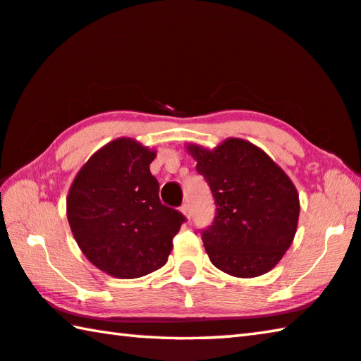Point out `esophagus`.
Listing matches in <instances>:
<instances>
[{
  "label": "esophagus",
  "instance_id": "1",
  "mask_svg": "<svg viewBox=\"0 0 361 361\" xmlns=\"http://www.w3.org/2000/svg\"><path fill=\"white\" fill-rule=\"evenodd\" d=\"M180 210L186 218H191V207H189V204H183Z\"/></svg>",
  "mask_w": 361,
  "mask_h": 361
}]
</instances>
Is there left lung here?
I'll use <instances>...</instances> for the list:
<instances>
[{
  "label": "left lung",
  "mask_w": 361,
  "mask_h": 361,
  "mask_svg": "<svg viewBox=\"0 0 361 361\" xmlns=\"http://www.w3.org/2000/svg\"><path fill=\"white\" fill-rule=\"evenodd\" d=\"M215 199L213 223L200 231L213 266L234 277H258L282 259L295 239L299 195L258 146L228 138L215 149L188 145Z\"/></svg>",
  "instance_id": "8db88e82"
}]
</instances>
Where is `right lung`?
<instances>
[{
    "label": "right lung",
    "mask_w": 361,
    "mask_h": 361,
    "mask_svg": "<svg viewBox=\"0 0 361 361\" xmlns=\"http://www.w3.org/2000/svg\"><path fill=\"white\" fill-rule=\"evenodd\" d=\"M156 151L132 138L103 146L79 170L66 216L79 248L95 267L118 279L161 269L186 218L159 199L149 172Z\"/></svg>",
    "instance_id": "right-lung-1"
}]
</instances>
